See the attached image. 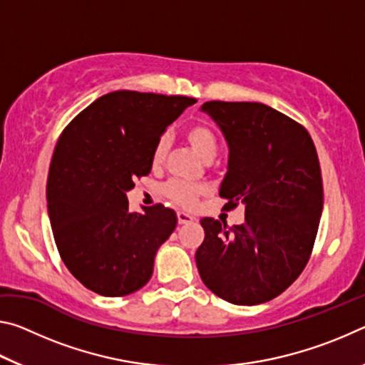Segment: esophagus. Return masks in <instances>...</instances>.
<instances>
[{"label":"esophagus","instance_id":"1","mask_svg":"<svg viewBox=\"0 0 365 365\" xmlns=\"http://www.w3.org/2000/svg\"><path fill=\"white\" fill-rule=\"evenodd\" d=\"M177 219H178V224H190V222H193L195 217L193 215H190L187 212H177Z\"/></svg>","mask_w":365,"mask_h":365}]
</instances>
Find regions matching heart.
<instances>
[{"instance_id":"1","label":"heart","mask_w":365,"mask_h":365,"mask_svg":"<svg viewBox=\"0 0 365 365\" xmlns=\"http://www.w3.org/2000/svg\"><path fill=\"white\" fill-rule=\"evenodd\" d=\"M187 141L190 146L193 148L195 153L200 156L205 163H211V160L217 156L219 151V137L217 133L214 132V128H211L206 123H195L187 130ZM169 150V138L168 137H160L158 140V143L154 145L153 150V164L159 165L163 160L165 159V154H168ZM205 188L200 187V185L195 183H185V182H169L164 187V193L168 195L170 200H174L175 202L182 206H191L193 202L197 200Z\"/></svg>"}]
</instances>
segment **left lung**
I'll use <instances>...</instances> for the list:
<instances>
[{"label":"left lung","mask_w":365,"mask_h":365,"mask_svg":"<svg viewBox=\"0 0 365 365\" xmlns=\"http://www.w3.org/2000/svg\"><path fill=\"white\" fill-rule=\"evenodd\" d=\"M201 110L228 146L219 195L227 209L245 206V224L201 219L197 272L219 298L261 304L298 279L316 242L324 207L316 146L304 127L262 103L207 101Z\"/></svg>","instance_id":"1"}]
</instances>
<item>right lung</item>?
<instances>
[{
	"mask_svg": "<svg viewBox=\"0 0 365 365\" xmlns=\"http://www.w3.org/2000/svg\"><path fill=\"white\" fill-rule=\"evenodd\" d=\"M195 98L113 91L58 140L46 183L48 215L66 267L91 292L125 296L150 282L177 214L156 205L128 211L127 191L148 175L153 150Z\"/></svg>",
	"mask_w": 365,
	"mask_h": 365,
	"instance_id": "add662e5",
	"label": "right lung"
}]
</instances>
